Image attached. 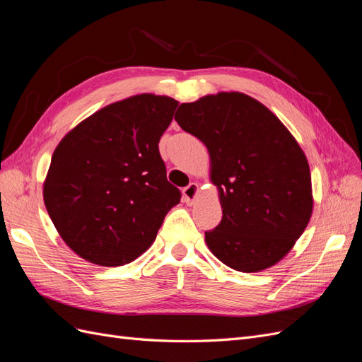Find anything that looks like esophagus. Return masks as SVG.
I'll return each mask as SVG.
<instances>
[{
    "instance_id": "34e87169",
    "label": "esophagus",
    "mask_w": 362,
    "mask_h": 362,
    "mask_svg": "<svg viewBox=\"0 0 362 362\" xmlns=\"http://www.w3.org/2000/svg\"><path fill=\"white\" fill-rule=\"evenodd\" d=\"M198 193H199V185L196 182H190L187 187L182 189V198L184 202L187 205H193V202L198 198Z\"/></svg>"
}]
</instances>
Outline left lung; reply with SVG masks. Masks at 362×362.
Wrapping results in <instances>:
<instances>
[{"instance_id":"obj_1","label":"left lung","mask_w":362,"mask_h":362,"mask_svg":"<svg viewBox=\"0 0 362 362\" xmlns=\"http://www.w3.org/2000/svg\"><path fill=\"white\" fill-rule=\"evenodd\" d=\"M175 120L210 154L223 216L205 233L208 249L238 272L275 266L313 214L310 164L298 141L266 105L240 92L184 103Z\"/></svg>"}]
</instances>
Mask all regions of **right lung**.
<instances>
[{
  "mask_svg": "<svg viewBox=\"0 0 362 362\" xmlns=\"http://www.w3.org/2000/svg\"><path fill=\"white\" fill-rule=\"evenodd\" d=\"M178 101L141 93L105 105L64 136L43 182V202L76 255L98 266L134 261L154 243L180 190L158 141Z\"/></svg>",
  "mask_w": 362,
  "mask_h": 362,
  "instance_id": "obj_1",
  "label": "right lung"
}]
</instances>
